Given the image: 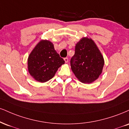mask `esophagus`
I'll list each match as a JSON object with an SVG mask.
<instances>
[{"label":"esophagus","instance_id":"1","mask_svg":"<svg viewBox=\"0 0 129 129\" xmlns=\"http://www.w3.org/2000/svg\"><path fill=\"white\" fill-rule=\"evenodd\" d=\"M64 59L65 62H66V63L68 62V61H69V58H65L64 59Z\"/></svg>","mask_w":129,"mask_h":129}]
</instances>
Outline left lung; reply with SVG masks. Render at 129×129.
I'll use <instances>...</instances> for the list:
<instances>
[{
    "instance_id": "left-lung-1",
    "label": "left lung",
    "mask_w": 129,
    "mask_h": 129,
    "mask_svg": "<svg viewBox=\"0 0 129 129\" xmlns=\"http://www.w3.org/2000/svg\"><path fill=\"white\" fill-rule=\"evenodd\" d=\"M70 64L73 72L80 82L90 83L102 73L104 59L94 42L90 38H83L76 45Z\"/></svg>"
}]
</instances>
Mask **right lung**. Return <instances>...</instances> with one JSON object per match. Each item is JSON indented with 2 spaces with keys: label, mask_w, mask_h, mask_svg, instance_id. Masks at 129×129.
<instances>
[{
  "label": "right lung",
  "mask_w": 129,
  "mask_h": 129,
  "mask_svg": "<svg viewBox=\"0 0 129 129\" xmlns=\"http://www.w3.org/2000/svg\"><path fill=\"white\" fill-rule=\"evenodd\" d=\"M27 63L30 75L37 81L45 82L55 76L65 61L57 53L50 41L43 40L30 53Z\"/></svg>",
  "instance_id": "1"
}]
</instances>
